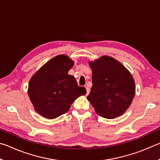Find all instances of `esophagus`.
I'll return each instance as SVG.
<instances>
[{"mask_svg": "<svg viewBox=\"0 0 160 160\" xmlns=\"http://www.w3.org/2000/svg\"><path fill=\"white\" fill-rule=\"evenodd\" d=\"M86 88V90H87V94H88L89 93H90V88H88V87H85Z\"/></svg>", "mask_w": 160, "mask_h": 160, "instance_id": "34e87169", "label": "esophagus"}]
</instances>
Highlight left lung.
Instances as JSON below:
<instances>
[{
  "label": "left lung",
  "mask_w": 160,
  "mask_h": 160,
  "mask_svg": "<svg viewBox=\"0 0 160 160\" xmlns=\"http://www.w3.org/2000/svg\"><path fill=\"white\" fill-rule=\"evenodd\" d=\"M92 87L87 97L99 116L114 118L126 112L135 92L131 74L122 64L109 56L90 62Z\"/></svg>",
  "instance_id": "1"
}]
</instances>
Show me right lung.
Instances as JSON below:
<instances>
[{"mask_svg":"<svg viewBox=\"0 0 160 160\" xmlns=\"http://www.w3.org/2000/svg\"><path fill=\"white\" fill-rule=\"evenodd\" d=\"M73 64L68 56L59 55L31 78L28 95L40 115L49 119L58 117L69 110L78 97L86 94V89L78 86L74 77L68 74Z\"/></svg>","mask_w":160,"mask_h":160,"instance_id":"right-lung-1","label":"right lung"}]
</instances>
